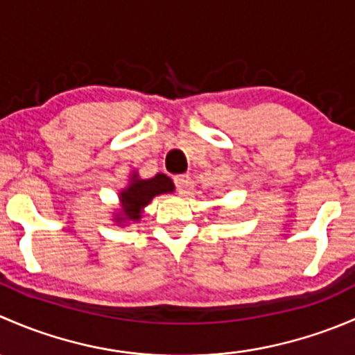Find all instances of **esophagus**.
I'll use <instances>...</instances> for the list:
<instances>
[{
  "instance_id": "34e87169",
  "label": "esophagus",
  "mask_w": 355,
  "mask_h": 355,
  "mask_svg": "<svg viewBox=\"0 0 355 355\" xmlns=\"http://www.w3.org/2000/svg\"><path fill=\"white\" fill-rule=\"evenodd\" d=\"M175 185H177L178 194H185L189 189V185H191V175H187V173L177 175V177H175Z\"/></svg>"
}]
</instances>
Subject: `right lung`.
Instances as JSON below:
<instances>
[{"label": "right lung", "mask_w": 355, "mask_h": 355, "mask_svg": "<svg viewBox=\"0 0 355 355\" xmlns=\"http://www.w3.org/2000/svg\"><path fill=\"white\" fill-rule=\"evenodd\" d=\"M173 191V180L164 173H157L153 178H141L137 170H134L127 187L118 192V207L113 211V221L120 227L137 223L144 214L146 206L156 196L171 194Z\"/></svg>", "instance_id": "obj_1"}]
</instances>
